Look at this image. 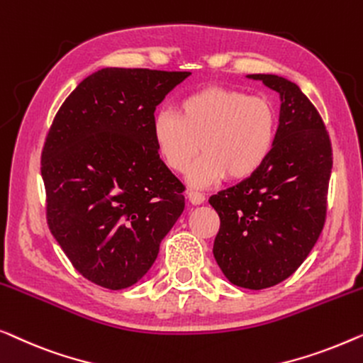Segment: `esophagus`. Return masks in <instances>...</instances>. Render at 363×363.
<instances>
[{"mask_svg": "<svg viewBox=\"0 0 363 363\" xmlns=\"http://www.w3.org/2000/svg\"><path fill=\"white\" fill-rule=\"evenodd\" d=\"M189 201H191V203H194V206H201V203H203V201H206V196H203L202 192H197V191H191L187 194Z\"/></svg>", "mask_w": 363, "mask_h": 363, "instance_id": "34e87169", "label": "esophagus"}]
</instances>
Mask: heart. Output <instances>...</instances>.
Wrapping results in <instances>:
<instances>
[{
  "label": "heart",
  "instance_id": "obj_1",
  "mask_svg": "<svg viewBox=\"0 0 363 363\" xmlns=\"http://www.w3.org/2000/svg\"><path fill=\"white\" fill-rule=\"evenodd\" d=\"M151 131L157 155L174 172H186L202 150L187 181L208 187L225 177L248 179L262 169L277 143L278 110L264 96L206 86L184 96L177 115L156 111Z\"/></svg>",
  "mask_w": 363,
  "mask_h": 363
}]
</instances>
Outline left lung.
<instances>
[{
  "label": "left lung",
  "instance_id": "left-lung-1",
  "mask_svg": "<svg viewBox=\"0 0 363 363\" xmlns=\"http://www.w3.org/2000/svg\"><path fill=\"white\" fill-rule=\"evenodd\" d=\"M248 77L279 94L277 143L257 174L208 203L220 217L213 257L222 273L240 288L264 289L289 278L323 232L333 147L323 118L294 82Z\"/></svg>",
  "mask_w": 363,
  "mask_h": 363
}]
</instances>
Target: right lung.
I'll return each instance as SVG.
<instances>
[{
	"label": "right lung",
	"mask_w": 363,
	"mask_h": 363,
	"mask_svg": "<svg viewBox=\"0 0 363 363\" xmlns=\"http://www.w3.org/2000/svg\"><path fill=\"white\" fill-rule=\"evenodd\" d=\"M191 72L106 67L60 106L40 157L48 225L89 281L125 289L147 273L184 211L157 155L152 118Z\"/></svg>",
	"instance_id": "1"
}]
</instances>
